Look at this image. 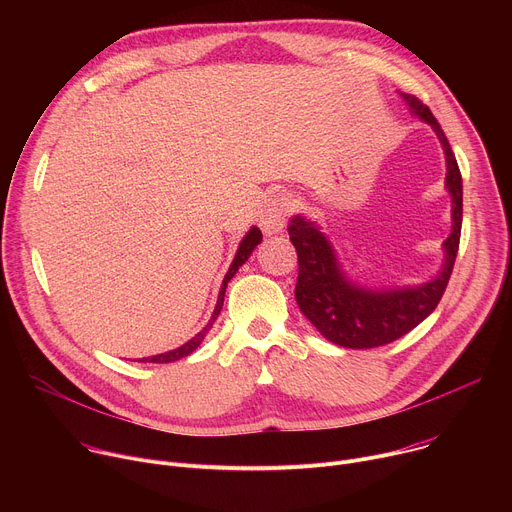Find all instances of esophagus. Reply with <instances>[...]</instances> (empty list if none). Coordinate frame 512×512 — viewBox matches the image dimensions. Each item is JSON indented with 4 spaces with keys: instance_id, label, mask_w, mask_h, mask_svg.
Returning <instances> with one entry per match:
<instances>
[{
    "instance_id": "obj_1",
    "label": "esophagus",
    "mask_w": 512,
    "mask_h": 512,
    "mask_svg": "<svg viewBox=\"0 0 512 512\" xmlns=\"http://www.w3.org/2000/svg\"><path fill=\"white\" fill-rule=\"evenodd\" d=\"M294 208V200L287 192H277L271 198H267V202L261 208L259 214V225L263 229L265 235H279L285 229L287 216Z\"/></svg>"
}]
</instances>
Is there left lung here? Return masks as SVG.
<instances>
[{"label":"left lung","instance_id":"left-lung-1","mask_svg":"<svg viewBox=\"0 0 512 512\" xmlns=\"http://www.w3.org/2000/svg\"><path fill=\"white\" fill-rule=\"evenodd\" d=\"M411 113L429 123L446 154V188L452 196V233L444 241V267L431 281L397 287L367 289L346 279L336 253L316 223L294 216L287 227L298 251L296 302L302 314L330 342L344 348H377L389 344L421 324L440 304L450 281L462 233V174L450 141L427 105L417 97L401 95Z\"/></svg>","mask_w":512,"mask_h":512}]
</instances>
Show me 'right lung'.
Segmentation results:
<instances>
[{
    "label": "right lung",
    "mask_w": 512,
    "mask_h": 512,
    "mask_svg": "<svg viewBox=\"0 0 512 512\" xmlns=\"http://www.w3.org/2000/svg\"><path fill=\"white\" fill-rule=\"evenodd\" d=\"M261 239H263V235H261V231L257 229V227H253L245 237H243V241H241V245H239V249H237V255H235V259H233V263H231V267H229V271H227V275H225V279H223V285H221V291H218V302H216V308H214V312H212V318L208 320V324L192 338V340H188L186 344H182L180 348H174V350H170V352H164V354H156V356H150V358H139L141 362H174V360H180V358H184V356H188L190 352H194L198 346H200V342L204 340V336H206V332L212 328V324H214V320L218 318V314H221V310H223V302H225V291H227V283L235 277V273L239 271V267L249 259V255L253 253V249L261 243Z\"/></svg>",
    "instance_id": "1"
}]
</instances>
